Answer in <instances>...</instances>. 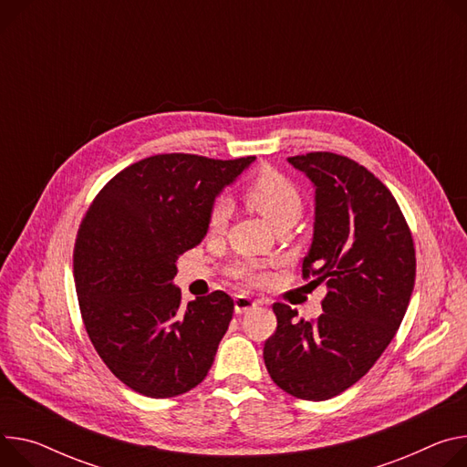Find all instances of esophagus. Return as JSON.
I'll return each instance as SVG.
<instances>
[{
  "label": "esophagus",
  "instance_id": "esophagus-1",
  "mask_svg": "<svg viewBox=\"0 0 467 467\" xmlns=\"http://www.w3.org/2000/svg\"><path fill=\"white\" fill-rule=\"evenodd\" d=\"M257 304H259V302L249 298V296L238 294L236 298H234V313H236V315H244V313H247V311H251V309H255Z\"/></svg>",
  "mask_w": 467,
  "mask_h": 467
}]
</instances>
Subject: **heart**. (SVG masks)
Returning a JSON list of instances; mask_svg holds the SVG:
<instances>
[{"label":"heart","instance_id":"b5f03b06","mask_svg":"<svg viewBox=\"0 0 467 467\" xmlns=\"http://www.w3.org/2000/svg\"><path fill=\"white\" fill-rule=\"evenodd\" d=\"M242 195L249 206L255 208L257 212L274 225L279 227L283 223H294L300 218L304 201L300 190L296 184L277 171L275 167L265 165L259 171L253 175L242 188ZM231 214V202L218 195L214 201L210 202L206 212V229L210 234H218L225 229ZM231 274L234 279L259 286L265 285L270 277V272L259 265V263H238L231 268Z\"/></svg>","mask_w":467,"mask_h":467}]
</instances>
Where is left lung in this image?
Instances as JSON below:
<instances>
[{
  "label": "left lung",
  "instance_id": "8db88e82",
  "mask_svg": "<svg viewBox=\"0 0 467 467\" xmlns=\"http://www.w3.org/2000/svg\"><path fill=\"white\" fill-rule=\"evenodd\" d=\"M288 161L317 188L302 277L326 283L327 294L309 322L274 304L277 327L263 358L275 386L318 402L352 388L393 341L415 283V245L389 188L356 160L318 150Z\"/></svg>",
  "mask_w": 467,
  "mask_h": 467
}]
</instances>
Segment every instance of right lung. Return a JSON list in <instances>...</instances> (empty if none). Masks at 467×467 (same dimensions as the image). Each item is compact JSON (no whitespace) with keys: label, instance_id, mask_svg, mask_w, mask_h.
I'll list each match as a JSON object with an SVG mask.
<instances>
[{"label":"right lung","instance_id":"add662e5","mask_svg":"<svg viewBox=\"0 0 467 467\" xmlns=\"http://www.w3.org/2000/svg\"><path fill=\"white\" fill-rule=\"evenodd\" d=\"M255 156L171 152L119 171L93 199L74 244L83 326L106 367L140 395L169 399L199 386L234 313L214 290L182 306L177 259L206 234L216 193Z\"/></svg>","mask_w":467,"mask_h":467}]
</instances>
